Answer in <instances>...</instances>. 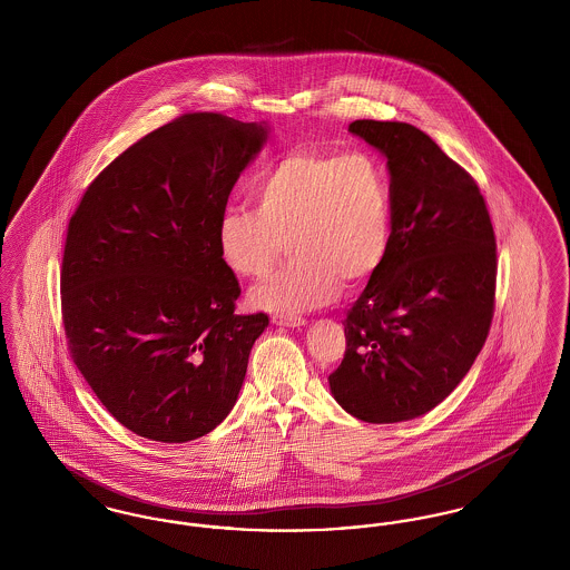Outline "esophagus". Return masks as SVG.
I'll return each instance as SVG.
<instances>
[{"label":"esophagus","mask_w":570,"mask_h":570,"mask_svg":"<svg viewBox=\"0 0 570 570\" xmlns=\"http://www.w3.org/2000/svg\"><path fill=\"white\" fill-rule=\"evenodd\" d=\"M273 323L279 326H291V328H295V326H303L307 321L305 318H301V316H273Z\"/></svg>","instance_id":"1"}]
</instances>
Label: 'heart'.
I'll use <instances>...</instances> for the list:
<instances>
[{
	"label": "heart",
	"mask_w": 570,
	"mask_h": 570,
	"mask_svg": "<svg viewBox=\"0 0 570 570\" xmlns=\"http://www.w3.org/2000/svg\"><path fill=\"white\" fill-rule=\"evenodd\" d=\"M258 209L228 207L217 249L239 277L272 272L286 242L295 258L252 291V303L279 316L323 307L379 272L391 247L393 198L386 166L367 151L297 149L258 179Z\"/></svg>",
	"instance_id": "obj_1"
}]
</instances>
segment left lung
<instances>
[{"label":"left lung","instance_id":"8db88e82","mask_svg":"<svg viewBox=\"0 0 570 570\" xmlns=\"http://www.w3.org/2000/svg\"><path fill=\"white\" fill-rule=\"evenodd\" d=\"M348 130L386 158L393 235L346 314V353L328 384L356 419L400 423L438 406L481 353L495 307V235L472 175L425 132L374 119Z\"/></svg>","mask_w":570,"mask_h":570}]
</instances>
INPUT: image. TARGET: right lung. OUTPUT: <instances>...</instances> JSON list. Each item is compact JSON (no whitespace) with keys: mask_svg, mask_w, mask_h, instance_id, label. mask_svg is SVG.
I'll return each instance as SVG.
<instances>
[{"mask_svg":"<svg viewBox=\"0 0 570 570\" xmlns=\"http://www.w3.org/2000/svg\"><path fill=\"white\" fill-rule=\"evenodd\" d=\"M267 126L186 112L89 184L61 261L68 351L102 406L158 442L209 434L233 410L269 316L237 314L217 222Z\"/></svg>","mask_w":570,"mask_h":570,"instance_id":"add662e5","label":"right lung"}]
</instances>
